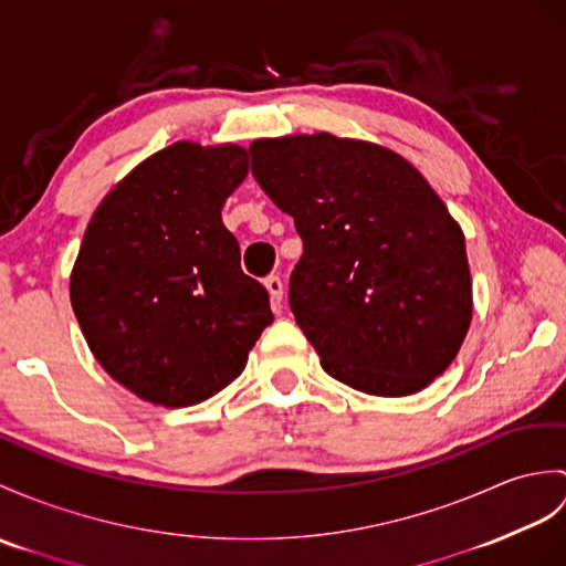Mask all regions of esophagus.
<instances>
[{
    "label": "esophagus",
    "mask_w": 566,
    "mask_h": 566,
    "mask_svg": "<svg viewBox=\"0 0 566 566\" xmlns=\"http://www.w3.org/2000/svg\"><path fill=\"white\" fill-rule=\"evenodd\" d=\"M265 286H268V292H270L272 306H280L282 298H284V284L280 280V274H270V277L265 280Z\"/></svg>",
    "instance_id": "esophagus-1"
}]
</instances>
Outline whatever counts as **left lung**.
I'll return each mask as SVG.
<instances>
[{
	"mask_svg": "<svg viewBox=\"0 0 566 566\" xmlns=\"http://www.w3.org/2000/svg\"><path fill=\"white\" fill-rule=\"evenodd\" d=\"M251 154L304 241L289 306L325 374L384 398L427 388L472 318L465 235L441 197L371 142L292 135L255 139Z\"/></svg>",
	"mask_w": 566,
	"mask_h": 566,
	"instance_id": "1",
	"label": "left lung"
}]
</instances>
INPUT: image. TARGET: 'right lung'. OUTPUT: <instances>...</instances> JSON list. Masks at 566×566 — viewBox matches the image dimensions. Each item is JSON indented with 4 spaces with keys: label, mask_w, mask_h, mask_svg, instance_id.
Masks as SVG:
<instances>
[{
    "label": "right lung",
    "mask_w": 566,
    "mask_h": 566,
    "mask_svg": "<svg viewBox=\"0 0 566 566\" xmlns=\"http://www.w3.org/2000/svg\"><path fill=\"white\" fill-rule=\"evenodd\" d=\"M248 176L239 144L176 142L117 182L72 270L88 349L137 398L188 407L227 388L272 323L221 207Z\"/></svg>",
    "instance_id": "1"
}]
</instances>
